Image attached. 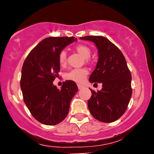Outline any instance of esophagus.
I'll return each mask as SVG.
<instances>
[{"mask_svg": "<svg viewBox=\"0 0 154 154\" xmlns=\"http://www.w3.org/2000/svg\"><path fill=\"white\" fill-rule=\"evenodd\" d=\"M77 87H78L79 90H81L82 88H84V85H81V84H77Z\"/></svg>", "mask_w": 154, "mask_h": 154, "instance_id": "1", "label": "esophagus"}]
</instances>
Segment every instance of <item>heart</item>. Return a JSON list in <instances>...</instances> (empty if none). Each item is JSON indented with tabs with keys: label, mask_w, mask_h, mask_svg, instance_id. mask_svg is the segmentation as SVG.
<instances>
[{
	"label": "heart",
	"mask_w": 154,
	"mask_h": 154,
	"mask_svg": "<svg viewBox=\"0 0 154 154\" xmlns=\"http://www.w3.org/2000/svg\"><path fill=\"white\" fill-rule=\"evenodd\" d=\"M75 50L78 54H80L86 59H88L91 55V48L86 45L79 44L75 46ZM59 63L61 66H65L66 64V54L64 51L60 52L59 55ZM88 75V71L86 69H73L66 72V75H65V78L68 80L81 83L85 80Z\"/></svg>",
	"instance_id": "heart-1"
}]
</instances>
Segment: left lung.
I'll return each instance as SVG.
<instances>
[{"instance_id": "1", "label": "left lung", "mask_w": 154, "mask_h": 154, "mask_svg": "<svg viewBox=\"0 0 154 154\" xmlns=\"http://www.w3.org/2000/svg\"><path fill=\"white\" fill-rule=\"evenodd\" d=\"M80 39L93 42L98 48V61L89 81L102 83L103 86L97 92L90 89L92 95L88 102V109L98 121L113 122L123 115L132 96V76L126 59L106 38L91 35Z\"/></svg>"}]
</instances>
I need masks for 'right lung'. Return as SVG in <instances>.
Wrapping results in <instances>:
<instances>
[{
  "label": "right lung",
  "mask_w": 154,
  "mask_h": 154,
  "mask_svg": "<svg viewBox=\"0 0 154 154\" xmlns=\"http://www.w3.org/2000/svg\"><path fill=\"white\" fill-rule=\"evenodd\" d=\"M75 37H50L30 51L23 63L20 86L23 99L31 114L40 123L56 125L66 118L70 102L78 88L66 80L61 89L53 82L59 77V55Z\"/></svg>",
  "instance_id": "add662e5"
}]
</instances>
